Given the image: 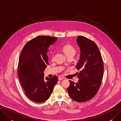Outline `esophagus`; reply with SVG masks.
<instances>
[{"label":"esophagus","mask_w":121,"mask_h":121,"mask_svg":"<svg viewBox=\"0 0 121 121\" xmlns=\"http://www.w3.org/2000/svg\"><path fill=\"white\" fill-rule=\"evenodd\" d=\"M64 79H65V78H64L63 77H62V76H59L58 77V80H60V81L62 80H64Z\"/></svg>","instance_id":"34e87169"}]
</instances>
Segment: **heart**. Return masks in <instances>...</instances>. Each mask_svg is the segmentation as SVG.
I'll use <instances>...</instances> for the list:
<instances>
[{
  "mask_svg": "<svg viewBox=\"0 0 121 121\" xmlns=\"http://www.w3.org/2000/svg\"><path fill=\"white\" fill-rule=\"evenodd\" d=\"M62 50L66 56L67 57L69 56H73L76 53V50L74 47L70 45H66L62 48ZM53 58V55L52 58Z\"/></svg>",
  "mask_w": 121,
  "mask_h": 121,
  "instance_id": "obj_1",
  "label": "heart"
}]
</instances>
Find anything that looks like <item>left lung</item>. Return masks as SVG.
Here are the masks:
<instances>
[{"instance_id":"left-lung-1","label":"left lung","mask_w":121,"mask_h":121,"mask_svg":"<svg viewBox=\"0 0 121 121\" xmlns=\"http://www.w3.org/2000/svg\"><path fill=\"white\" fill-rule=\"evenodd\" d=\"M77 43L81 54L76 68L78 82L70 81L67 89L69 95L73 100L84 102L92 99L98 92L102 80L104 64L101 55L96 44L92 40L79 36Z\"/></svg>"}]
</instances>
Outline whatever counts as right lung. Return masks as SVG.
<instances>
[{
    "label": "right lung",
    "mask_w": 121,
    "mask_h": 121,
    "mask_svg": "<svg viewBox=\"0 0 121 121\" xmlns=\"http://www.w3.org/2000/svg\"><path fill=\"white\" fill-rule=\"evenodd\" d=\"M56 37L37 36L28 41L22 48L18 65V75L25 95L32 101L42 103L50 97L58 81L56 75L46 77L44 71L48 65L47 52Z\"/></svg>",
    "instance_id": "obj_1"
}]
</instances>
